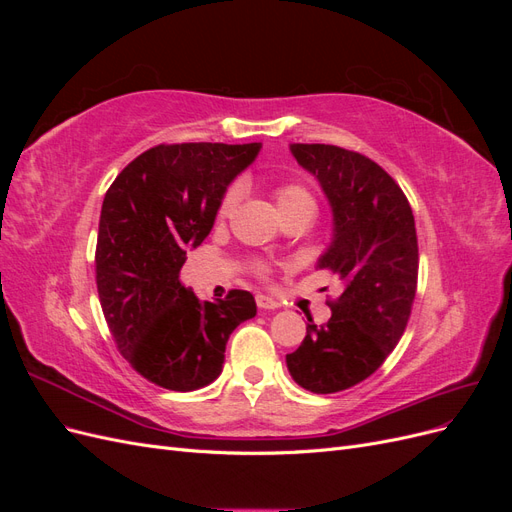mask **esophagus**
Here are the masks:
<instances>
[{"label":"esophagus","instance_id":"34e87169","mask_svg":"<svg viewBox=\"0 0 512 512\" xmlns=\"http://www.w3.org/2000/svg\"><path fill=\"white\" fill-rule=\"evenodd\" d=\"M256 303H258L260 309H277V307H282L280 301L267 297V294H256Z\"/></svg>","mask_w":512,"mask_h":512}]
</instances>
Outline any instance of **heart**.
<instances>
[{"label": "heart", "instance_id": "b5f03b06", "mask_svg": "<svg viewBox=\"0 0 512 512\" xmlns=\"http://www.w3.org/2000/svg\"><path fill=\"white\" fill-rule=\"evenodd\" d=\"M237 203V190L232 188L226 192V196L222 198V205H220V215H228ZM275 205L277 211H280L282 218L290 213H297V211H309V213H316V200L314 196L309 194V190H305L303 185L297 183H290V185H282V188L275 190Z\"/></svg>", "mask_w": 512, "mask_h": 512}]
</instances>
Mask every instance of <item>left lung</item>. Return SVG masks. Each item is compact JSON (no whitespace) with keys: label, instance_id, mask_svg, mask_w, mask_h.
<instances>
[{"label":"left lung","instance_id":"obj_1","mask_svg":"<svg viewBox=\"0 0 512 512\" xmlns=\"http://www.w3.org/2000/svg\"><path fill=\"white\" fill-rule=\"evenodd\" d=\"M290 153L329 200L333 237L316 267L333 271L344 292L327 324L307 318L286 365L305 391L327 395L369 378L404 335L418 277L416 228L406 194L361 153L301 143Z\"/></svg>","mask_w":512,"mask_h":512}]
</instances>
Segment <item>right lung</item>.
<instances>
[{
    "instance_id": "obj_1",
    "label": "right lung",
    "mask_w": 512,
    "mask_h": 512,
    "mask_svg": "<svg viewBox=\"0 0 512 512\" xmlns=\"http://www.w3.org/2000/svg\"><path fill=\"white\" fill-rule=\"evenodd\" d=\"M260 143L158 145L108 188L98 230L96 282L119 352L170 391L203 389L222 374L230 333L256 316L247 290L200 301L179 282L188 250L211 232L228 185Z\"/></svg>"
}]
</instances>
